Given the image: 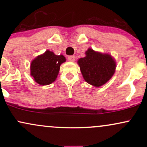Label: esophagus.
<instances>
[{"label": "esophagus", "mask_w": 147, "mask_h": 147, "mask_svg": "<svg viewBox=\"0 0 147 147\" xmlns=\"http://www.w3.org/2000/svg\"><path fill=\"white\" fill-rule=\"evenodd\" d=\"M68 60L69 61L74 62L75 60V56H69L68 57Z\"/></svg>", "instance_id": "esophagus-1"}]
</instances>
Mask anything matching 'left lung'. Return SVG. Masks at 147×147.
<instances>
[{"instance_id":"obj_1","label":"left lung","mask_w":147,"mask_h":147,"mask_svg":"<svg viewBox=\"0 0 147 147\" xmlns=\"http://www.w3.org/2000/svg\"><path fill=\"white\" fill-rule=\"evenodd\" d=\"M84 80L95 87H99L110 80L116 68L115 61L109 54H102L88 48L86 57L77 61Z\"/></svg>"}]
</instances>
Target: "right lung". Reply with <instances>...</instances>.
<instances>
[{"instance_id":"1","label":"right lung","mask_w":147,"mask_h":147,"mask_svg":"<svg viewBox=\"0 0 147 147\" xmlns=\"http://www.w3.org/2000/svg\"><path fill=\"white\" fill-rule=\"evenodd\" d=\"M65 61V58L62 55H56L47 50L31 62L30 75L40 85H49L57 79L61 64Z\"/></svg>"}]
</instances>
